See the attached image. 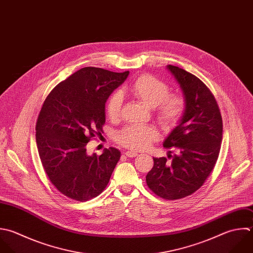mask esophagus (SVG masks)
<instances>
[{"instance_id":"34e87169","label":"esophagus","mask_w":253,"mask_h":253,"mask_svg":"<svg viewBox=\"0 0 253 253\" xmlns=\"http://www.w3.org/2000/svg\"><path fill=\"white\" fill-rule=\"evenodd\" d=\"M125 155H126V157H128V158H135V157L138 156V153L133 152V151H127V152H125Z\"/></svg>"}]
</instances>
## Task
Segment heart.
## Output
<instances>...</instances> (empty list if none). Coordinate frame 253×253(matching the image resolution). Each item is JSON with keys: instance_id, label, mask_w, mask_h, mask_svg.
Instances as JSON below:
<instances>
[{"instance_id": "heart-1", "label": "heart", "mask_w": 253, "mask_h": 253, "mask_svg": "<svg viewBox=\"0 0 253 253\" xmlns=\"http://www.w3.org/2000/svg\"><path fill=\"white\" fill-rule=\"evenodd\" d=\"M124 91L148 107L154 108L156 118L165 130L174 128L184 115L186 109L185 98L177 93H169V85L151 75L140 76L126 86ZM121 107V95L119 93L112 94L106 105V113L109 119H119ZM157 137V131L150 126H129L116 134L118 143L136 151L148 148Z\"/></svg>"}]
</instances>
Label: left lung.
Here are the masks:
<instances>
[{
  "mask_svg": "<svg viewBox=\"0 0 253 253\" xmlns=\"http://www.w3.org/2000/svg\"><path fill=\"white\" fill-rule=\"evenodd\" d=\"M169 71L179 84L186 109L179 124L164 142L174 155L153 158L147 185L166 200L193 194L206 181L217 163L223 138L222 115L215 96L196 76L176 66ZM172 153V152H170Z\"/></svg>",
  "mask_w": 253,
  "mask_h": 253,
  "instance_id": "8db88e82",
  "label": "left lung"
}]
</instances>
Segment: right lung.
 <instances>
[{
  "label": "right lung",
  "mask_w": 253,
  "mask_h": 253,
  "mask_svg": "<svg viewBox=\"0 0 253 253\" xmlns=\"http://www.w3.org/2000/svg\"><path fill=\"white\" fill-rule=\"evenodd\" d=\"M128 75L83 68L58 84L41 107L35 127L41 164L51 183L73 200L99 195L120 159L112 147L100 156L87 155L86 145L101 135L105 102Z\"/></svg>",
  "instance_id": "obj_1"
}]
</instances>
